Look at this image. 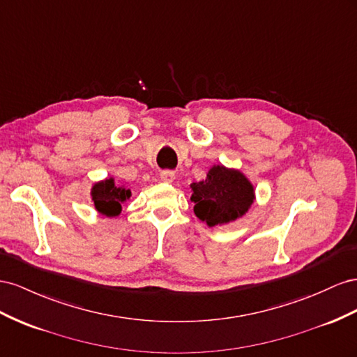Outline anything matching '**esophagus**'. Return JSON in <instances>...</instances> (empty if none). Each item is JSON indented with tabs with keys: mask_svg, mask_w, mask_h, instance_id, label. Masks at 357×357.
I'll use <instances>...</instances> for the list:
<instances>
[{
	"mask_svg": "<svg viewBox=\"0 0 357 357\" xmlns=\"http://www.w3.org/2000/svg\"><path fill=\"white\" fill-rule=\"evenodd\" d=\"M160 178L162 182H167V184H170V182H173V179H175V172L172 170H162L160 173Z\"/></svg>",
	"mask_w": 357,
	"mask_h": 357,
	"instance_id": "34e87169",
	"label": "esophagus"
}]
</instances>
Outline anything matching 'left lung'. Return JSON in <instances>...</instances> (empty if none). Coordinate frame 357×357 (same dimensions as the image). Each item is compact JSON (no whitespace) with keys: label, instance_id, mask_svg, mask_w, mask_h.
Returning <instances> with one entry per match:
<instances>
[{"label":"left lung","instance_id":"left-lung-1","mask_svg":"<svg viewBox=\"0 0 357 357\" xmlns=\"http://www.w3.org/2000/svg\"><path fill=\"white\" fill-rule=\"evenodd\" d=\"M195 213L209 227L221 226L242 217L254 200L250 181L238 170L212 167L208 178L191 184Z\"/></svg>","mask_w":357,"mask_h":357}]
</instances>
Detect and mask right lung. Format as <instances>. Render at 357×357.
Masks as SVG:
<instances>
[{"label":"right lung","mask_w":357,"mask_h":357,"mask_svg":"<svg viewBox=\"0 0 357 357\" xmlns=\"http://www.w3.org/2000/svg\"><path fill=\"white\" fill-rule=\"evenodd\" d=\"M96 209L107 217H115L121 212V203L131 196V191L116 187L114 179L98 182L91 191Z\"/></svg>","instance_id":"1"}]
</instances>
